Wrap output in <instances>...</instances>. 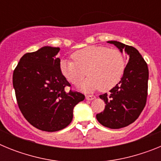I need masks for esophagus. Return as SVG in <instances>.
Instances as JSON below:
<instances>
[{"label":"esophagus","mask_w":161,"mask_h":161,"mask_svg":"<svg viewBox=\"0 0 161 161\" xmlns=\"http://www.w3.org/2000/svg\"><path fill=\"white\" fill-rule=\"evenodd\" d=\"M85 98H86V100L88 101H92L93 100V99H95L96 97L93 96V95H87V96L85 97Z\"/></svg>","instance_id":"esophagus-1"}]
</instances>
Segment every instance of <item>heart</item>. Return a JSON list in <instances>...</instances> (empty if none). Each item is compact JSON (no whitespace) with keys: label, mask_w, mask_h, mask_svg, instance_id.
Segmentation results:
<instances>
[{"label":"heart","mask_w":161,"mask_h":161,"mask_svg":"<svg viewBox=\"0 0 161 161\" xmlns=\"http://www.w3.org/2000/svg\"><path fill=\"white\" fill-rule=\"evenodd\" d=\"M73 60L61 59V73L74 85L84 80L86 72L89 76L80 89L91 93L100 89L107 91L113 89L121 80L126 69L123 53L118 49L104 46H89L72 54Z\"/></svg>","instance_id":"obj_1"}]
</instances>
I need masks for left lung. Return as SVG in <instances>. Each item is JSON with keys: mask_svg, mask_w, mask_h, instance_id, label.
<instances>
[{"mask_svg": "<svg viewBox=\"0 0 161 161\" xmlns=\"http://www.w3.org/2000/svg\"><path fill=\"white\" fill-rule=\"evenodd\" d=\"M122 53L128 55L129 60L119 84L109 94L100 95L106 103L105 109L96 118L102 126L119 129L128 126L139 118L146 105L148 82V68L139 51L118 41H108Z\"/></svg>", "mask_w": 161, "mask_h": 161, "instance_id": "8db88e82", "label": "left lung"}]
</instances>
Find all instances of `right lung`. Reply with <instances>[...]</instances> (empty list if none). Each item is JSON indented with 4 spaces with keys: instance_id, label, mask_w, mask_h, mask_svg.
I'll return each mask as SVG.
<instances>
[{
    "instance_id": "1",
    "label": "right lung",
    "mask_w": 161,
    "mask_h": 161,
    "mask_svg": "<svg viewBox=\"0 0 161 161\" xmlns=\"http://www.w3.org/2000/svg\"><path fill=\"white\" fill-rule=\"evenodd\" d=\"M59 47L45 46L26 53L13 74L18 107L25 119L41 130L57 131L70 124L73 109L85 99L79 92L65 91L70 84L59 70Z\"/></svg>"
}]
</instances>
